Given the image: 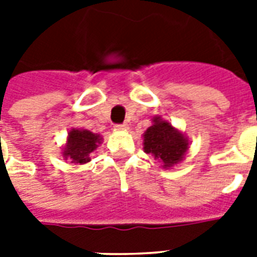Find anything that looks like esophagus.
<instances>
[{"mask_svg": "<svg viewBox=\"0 0 257 257\" xmlns=\"http://www.w3.org/2000/svg\"><path fill=\"white\" fill-rule=\"evenodd\" d=\"M114 129H116V131H126V129H128V125H126V124H117V125H114Z\"/></svg>", "mask_w": 257, "mask_h": 257, "instance_id": "1", "label": "esophagus"}]
</instances>
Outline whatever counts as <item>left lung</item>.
Returning a JSON list of instances; mask_svg holds the SVG:
<instances>
[{"mask_svg":"<svg viewBox=\"0 0 257 257\" xmlns=\"http://www.w3.org/2000/svg\"><path fill=\"white\" fill-rule=\"evenodd\" d=\"M152 121V126L143 135L144 152L152 155L155 160L163 164V168H171L183 161L189 148L188 139L160 116L153 117Z\"/></svg>","mask_w":257,"mask_h":257,"instance_id":"1","label":"left lung"}]
</instances>
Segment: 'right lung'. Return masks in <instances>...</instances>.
Here are the masks:
<instances>
[{"label": "right lung", "instance_id": "obj_1", "mask_svg": "<svg viewBox=\"0 0 257 257\" xmlns=\"http://www.w3.org/2000/svg\"><path fill=\"white\" fill-rule=\"evenodd\" d=\"M102 137L88 129H72L68 133V141L62 156L74 164H85L90 161V153L101 144Z\"/></svg>", "mask_w": 257, "mask_h": 257}]
</instances>
